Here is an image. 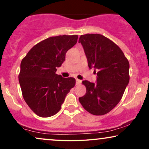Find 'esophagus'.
Segmentation results:
<instances>
[{
  "instance_id": "34e87169",
  "label": "esophagus",
  "mask_w": 149,
  "mask_h": 149,
  "mask_svg": "<svg viewBox=\"0 0 149 149\" xmlns=\"http://www.w3.org/2000/svg\"><path fill=\"white\" fill-rule=\"evenodd\" d=\"M81 82H82V80H79V79H76V84H77V85L80 84L81 83Z\"/></svg>"
}]
</instances>
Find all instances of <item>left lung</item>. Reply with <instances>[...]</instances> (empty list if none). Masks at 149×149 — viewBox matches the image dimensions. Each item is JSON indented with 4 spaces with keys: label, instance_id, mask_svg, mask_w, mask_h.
Segmentation results:
<instances>
[{
    "label": "left lung",
    "instance_id": "8db88e82",
    "mask_svg": "<svg viewBox=\"0 0 149 149\" xmlns=\"http://www.w3.org/2000/svg\"><path fill=\"white\" fill-rule=\"evenodd\" d=\"M89 69L97 73V83L82 81L86 94L79 101L86 111L95 116L110 112L121 100L129 82V63L119 47L103 35H81Z\"/></svg>",
    "mask_w": 149,
    "mask_h": 149
}]
</instances>
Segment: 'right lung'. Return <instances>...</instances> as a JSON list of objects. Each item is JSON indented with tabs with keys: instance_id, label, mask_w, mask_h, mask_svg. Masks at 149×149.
Wrapping results in <instances>:
<instances>
[{
	"instance_id": "right-lung-1",
	"label": "right lung",
	"mask_w": 149,
	"mask_h": 149,
	"mask_svg": "<svg viewBox=\"0 0 149 149\" xmlns=\"http://www.w3.org/2000/svg\"><path fill=\"white\" fill-rule=\"evenodd\" d=\"M77 40L78 35L48 38L34 45L22 60L18 80L22 96L37 116L48 118L57 113L76 84L75 78H63L56 71Z\"/></svg>"
}]
</instances>
